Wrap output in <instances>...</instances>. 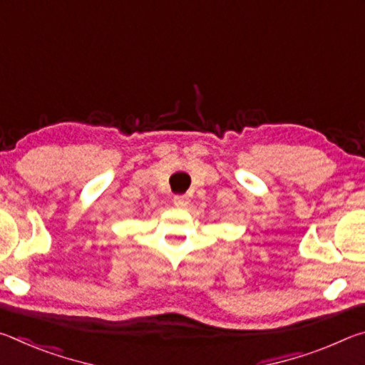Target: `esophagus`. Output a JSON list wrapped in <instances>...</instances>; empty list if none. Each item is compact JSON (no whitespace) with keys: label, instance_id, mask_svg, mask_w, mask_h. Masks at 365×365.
<instances>
[{"label":"esophagus","instance_id":"obj_1","mask_svg":"<svg viewBox=\"0 0 365 365\" xmlns=\"http://www.w3.org/2000/svg\"><path fill=\"white\" fill-rule=\"evenodd\" d=\"M174 205L177 207H187L188 206V196L187 195L174 196Z\"/></svg>","mask_w":365,"mask_h":365}]
</instances>
